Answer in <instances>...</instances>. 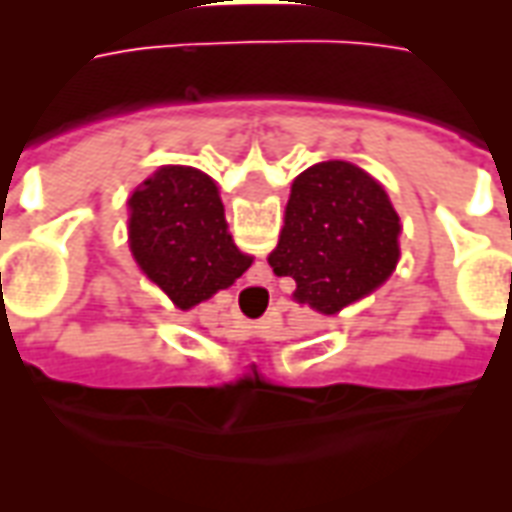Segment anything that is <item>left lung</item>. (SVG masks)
Returning a JSON list of instances; mask_svg holds the SVG:
<instances>
[{"label": "left lung", "instance_id": "obj_1", "mask_svg": "<svg viewBox=\"0 0 512 512\" xmlns=\"http://www.w3.org/2000/svg\"><path fill=\"white\" fill-rule=\"evenodd\" d=\"M397 233L395 208L365 169L323 161L293 180L268 263L277 277L296 279V301L337 315L392 274Z\"/></svg>", "mask_w": 512, "mask_h": 512}]
</instances>
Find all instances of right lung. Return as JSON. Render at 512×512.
Segmentation results:
<instances>
[{"mask_svg":"<svg viewBox=\"0 0 512 512\" xmlns=\"http://www.w3.org/2000/svg\"><path fill=\"white\" fill-rule=\"evenodd\" d=\"M128 205L136 263L180 310L230 288L252 266V257L241 255L227 233L216 183L200 169H158Z\"/></svg>","mask_w":512,"mask_h":512,"instance_id":"obj_1","label":"right lung"}]
</instances>
